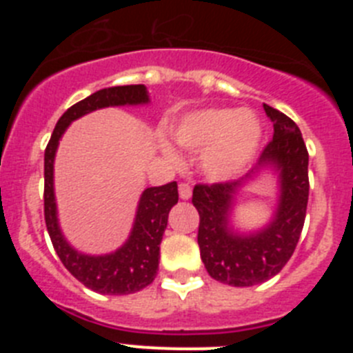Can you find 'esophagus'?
I'll return each mask as SVG.
<instances>
[{
    "label": "esophagus",
    "mask_w": 353,
    "mask_h": 353,
    "mask_svg": "<svg viewBox=\"0 0 353 353\" xmlns=\"http://www.w3.org/2000/svg\"><path fill=\"white\" fill-rule=\"evenodd\" d=\"M191 194H192L191 185H189V183H180V185H179V196H180V198L189 199V198H191Z\"/></svg>",
    "instance_id": "esophagus-1"
}]
</instances>
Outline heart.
<instances>
[{
	"mask_svg": "<svg viewBox=\"0 0 353 353\" xmlns=\"http://www.w3.org/2000/svg\"><path fill=\"white\" fill-rule=\"evenodd\" d=\"M171 136L185 150H201L198 168L210 182H230L251 164L261 141V125L251 111L201 109L183 114L171 125ZM164 154L176 161L171 148Z\"/></svg>",
	"mask_w": 353,
	"mask_h": 353,
	"instance_id": "b5f03b06",
	"label": "heart"
}]
</instances>
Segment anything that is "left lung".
<instances>
[{"label":"left lung","instance_id":"8db88e82","mask_svg":"<svg viewBox=\"0 0 353 353\" xmlns=\"http://www.w3.org/2000/svg\"><path fill=\"white\" fill-rule=\"evenodd\" d=\"M274 123V138L260 161L236 182L196 185L192 205L199 214L198 245L205 269L215 281L254 286L281 272L301 236L310 196V155L297 123L263 104ZM263 170L278 176L276 208L270 223L244 232L234 226L236 196Z\"/></svg>","mask_w":353,"mask_h":353}]
</instances>
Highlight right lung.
I'll return each mask as SVG.
<instances>
[{
	"label": "right lung",
	"instance_id": "add662e5",
	"mask_svg": "<svg viewBox=\"0 0 353 353\" xmlns=\"http://www.w3.org/2000/svg\"><path fill=\"white\" fill-rule=\"evenodd\" d=\"M145 104H150L145 84L111 86L92 93L61 114L43 155V215L56 254L77 281L104 295H129L146 288L154 281L159 270V251L168 226V214L179 203V185L176 182H171L145 189L138 201L132 230L125 242L117 251L105 254H86L70 245L60 228L54 196L56 150L65 130L77 118L93 113L97 109Z\"/></svg>",
	"mask_w": 353,
	"mask_h": 353
}]
</instances>
